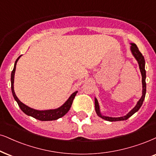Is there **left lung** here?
<instances>
[{
  "label": "left lung",
  "instance_id": "obj_1",
  "mask_svg": "<svg viewBox=\"0 0 156 156\" xmlns=\"http://www.w3.org/2000/svg\"><path fill=\"white\" fill-rule=\"evenodd\" d=\"M131 51L133 55H134L136 60H137V62L139 64L140 70V73L142 75V83H143V96L140 98V99L137 102V105L131 110L130 112L128 113L127 115L124 116V117H105V116H102L99 111V106H98V101L96 98H95V110L96 114H98V117H100L102 119L107 120L109 122H116V121H122V120H126L128 118L130 117L132 115H133L136 112H137L139 110L140 108L141 107L142 104L143 103L144 99L145 97V94H146V83H145V78H146V73H145V59L144 57L142 55V53L140 52L139 49L137 48V45L134 43L131 44Z\"/></svg>",
  "mask_w": 156,
  "mask_h": 156
}]
</instances>
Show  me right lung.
Wrapping results in <instances>:
<instances>
[{"mask_svg":"<svg viewBox=\"0 0 156 156\" xmlns=\"http://www.w3.org/2000/svg\"><path fill=\"white\" fill-rule=\"evenodd\" d=\"M21 55L17 58V60H16L15 64H14V68L13 70L11 72V90H12V94L13 97H14L15 100L17 101L18 104H19L20 109L22 110L23 112H24L27 115L31 116V117L35 118V119L40 120V121H51V120H55L58 119L59 118L63 117L67 112L69 111L70 108L71 107V105L73 104V101L75 96H76V94L78 91H75L71 96H70V98L67 100V101L63 105L61 106L60 108L56 109H51V110H44V111H39V110H36L34 109H31V108L29 107L25 104H23L22 102L19 101V98H17V96H16V94L14 92V89H13V82H14V75L16 71V66L17 61L19 60V59L20 58Z\"/></svg>","mask_w":156,"mask_h":156,"instance_id":"add662e5","label":"right lung"}]
</instances>
